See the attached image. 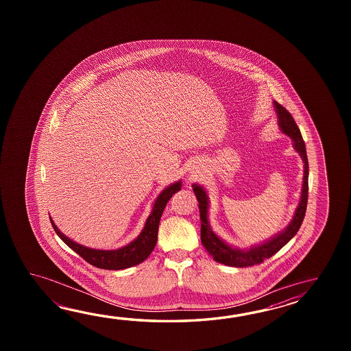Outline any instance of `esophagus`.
Segmentation results:
<instances>
[{"label":"esophagus","mask_w":351,"mask_h":351,"mask_svg":"<svg viewBox=\"0 0 351 351\" xmlns=\"http://www.w3.org/2000/svg\"><path fill=\"white\" fill-rule=\"evenodd\" d=\"M193 177H197V172L193 173Z\"/></svg>","instance_id":"obj_1"}]
</instances>
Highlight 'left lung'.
<instances>
[{
	"mask_svg": "<svg viewBox=\"0 0 351 351\" xmlns=\"http://www.w3.org/2000/svg\"><path fill=\"white\" fill-rule=\"evenodd\" d=\"M277 114L278 127L284 134L290 136L293 142V148L302 158L304 162V183L301 189V197L295 215L291 222L285 228L284 231L277 233L272 239L265 241L261 245H254L246 250H239L226 243L223 239H219L215 232L212 231L208 222L209 201L207 192L204 188L198 184H193V192L199 203V216H201V241L202 245L207 250L213 260L226 266L232 267H250L254 265L262 263L265 260L272 257L278 252L290 239L298 233L302 221L305 218L306 207H307V193H308V162L306 156V147L301 132L298 124L292 118L291 114L285 109L282 105L274 101Z\"/></svg>",
	"mask_w": 351,
	"mask_h": 351,
	"instance_id": "left-lung-1",
	"label": "left lung"
}]
</instances>
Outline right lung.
<instances>
[{
	"instance_id": "1",
	"label": "right lung",
	"mask_w": 351,
	"mask_h": 351,
	"mask_svg": "<svg viewBox=\"0 0 351 351\" xmlns=\"http://www.w3.org/2000/svg\"><path fill=\"white\" fill-rule=\"evenodd\" d=\"M180 188H182L180 180L167 186L154 202L152 212L145 221L141 234L133 242L128 243L127 246L120 247L118 250H95V248L82 246L74 242L73 239L66 237L64 233H61L59 228L56 227V224L53 223L51 217H50V221L60 239H62L76 254L82 256L85 261L89 262L90 265L103 269H129L147 260L148 256L152 254V251L154 250L157 243L160 217L163 215V210L168 201L172 198L173 194L180 191Z\"/></svg>"
}]
</instances>
